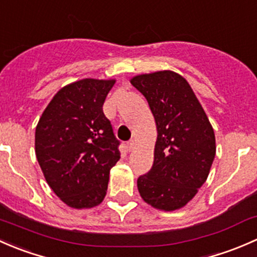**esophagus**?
Masks as SVG:
<instances>
[{"instance_id": "1", "label": "esophagus", "mask_w": 257, "mask_h": 257, "mask_svg": "<svg viewBox=\"0 0 257 257\" xmlns=\"http://www.w3.org/2000/svg\"><path fill=\"white\" fill-rule=\"evenodd\" d=\"M134 147H135V140H130V141L127 142V148H128V151L134 150Z\"/></svg>"}]
</instances>
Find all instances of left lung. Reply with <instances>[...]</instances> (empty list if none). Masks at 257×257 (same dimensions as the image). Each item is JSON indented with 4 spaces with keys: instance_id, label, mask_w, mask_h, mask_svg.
I'll use <instances>...</instances> for the list:
<instances>
[{
    "instance_id": "left-lung-1",
    "label": "left lung",
    "mask_w": 257,
    "mask_h": 257,
    "mask_svg": "<svg viewBox=\"0 0 257 257\" xmlns=\"http://www.w3.org/2000/svg\"><path fill=\"white\" fill-rule=\"evenodd\" d=\"M131 84L145 97L157 126L152 168L137 179L142 199L161 210L187 204L207 181L215 157L213 127L183 76L163 70Z\"/></svg>"
}]
</instances>
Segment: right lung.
Returning a JSON list of instances; mask_svg holds the SVG:
<instances>
[{"label": "right lung", "mask_w": 257, "mask_h": 257, "mask_svg": "<svg viewBox=\"0 0 257 257\" xmlns=\"http://www.w3.org/2000/svg\"><path fill=\"white\" fill-rule=\"evenodd\" d=\"M115 80L83 79L60 89L36 128V155L53 192L71 208H92L106 195L120 141L102 111Z\"/></svg>", "instance_id": "add662e5"}]
</instances>
